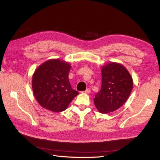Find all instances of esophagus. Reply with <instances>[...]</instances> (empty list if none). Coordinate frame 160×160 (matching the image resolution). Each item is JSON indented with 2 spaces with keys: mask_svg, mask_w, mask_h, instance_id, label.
Masks as SVG:
<instances>
[{
  "mask_svg": "<svg viewBox=\"0 0 160 160\" xmlns=\"http://www.w3.org/2000/svg\"><path fill=\"white\" fill-rule=\"evenodd\" d=\"M83 92L86 93V94H89V93L91 92V90H90V89H86Z\"/></svg>",
  "mask_w": 160,
  "mask_h": 160,
  "instance_id": "esophagus-1",
  "label": "esophagus"
}]
</instances>
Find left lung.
Instances as JSON below:
<instances>
[{"instance_id": "1", "label": "left lung", "mask_w": 160, "mask_h": 160, "mask_svg": "<svg viewBox=\"0 0 160 160\" xmlns=\"http://www.w3.org/2000/svg\"><path fill=\"white\" fill-rule=\"evenodd\" d=\"M101 91L94 98L98 112L107 114L122 107L133 88V79L129 71L119 63L110 62L101 68Z\"/></svg>"}]
</instances>
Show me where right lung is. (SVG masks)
<instances>
[{"label": "right lung", "instance_id": "right-lung-1", "mask_svg": "<svg viewBox=\"0 0 160 160\" xmlns=\"http://www.w3.org/2000/svg\"><path fill=\"white\" fill-rule=\"evenodd\" d=\"M71 68L63 60L52 59L35 70L32 87L36 101L43 108L54 112L63 111L79 94L69 81Z\"/></svg>", "mask_w": 160, "mask_h": 160}]
</instances>
